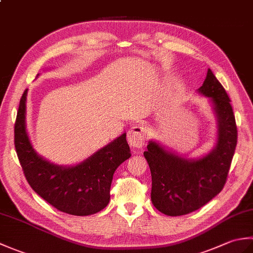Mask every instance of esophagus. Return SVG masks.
I'll return each mask as SVG.
<instances>
[{"mask_svg": "<svg viewBox=\"0 0 253 253\" xmlns=\"http://www.w3.org/2000/svg\"><path fill=\"white\" fill-rule=\"evenodd\" d=\"M128 143L132 148H141L147 140V129L141 125H136L130 128L127 135Z\"/></svg>", "mask_w": 253, "mask_h": 253, "instance_id": "obj_1", "label": "esophagus"}]
</instances>
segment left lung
<instances>
[{"label":"left lung","mask_w":253,"mask_h":253,"mask_svg":"<svg viewBox=\"0 0 253 253\" xmlns=\"http://www.w3.org/2000/svg\"><path fill=\"white\" fill-rule=\"evenodd\" d=\"M197 91L209 98L216 118V142L211 151L189 159L157 140H150L143 152L151 170V201L165 215L191 213L218 195L226 182L237 144L230 100L210 68Z\"/></svg>","instance_id":"obj_1"}]
</instances>
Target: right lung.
Wrapping results in <instances>:
<instances>
[{
    "label": "right lung",
    "mask_w": 253,
    "mask_h": 253,
    "mask_svg": "<svg viewBox=\"0 0 253 253\" xmlns=\"http://www.w3.org/2000/svg\"><path fill=\"white\" fill-rule=\"evenodd\" d=\"M27 92L28 89L20 99L14 130L16 152L27 181L58 211L77 216L100 212L110 202V188L116 169L131 157L126 133L76 165L52 163L37 153L27 132Z\"/></svg>",
    "instance_id": "1"
}]
</instances>
